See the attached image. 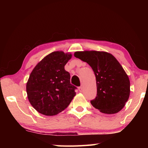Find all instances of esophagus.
<instances>
[{
	"mask_svg": "<svg viewBox=\"0 0 148 148\" xmlns=\"http://www.w3.org/2000/svg\"><path fill=\"white\" fill-rule=\"evenodd\" d=\"M83 89H84L83 86H80V87H79V91L80 92H82V91H83Z\"/></svg>",
	"mask_w": 148,
	"mask_h": 148,
	"instance_id": "1",
	"label": "esophagus"
}]
</instances>
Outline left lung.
<instances>
[{"label":"left lung","mask_w":148,"mask_h":148,"mask_svg":"<svg viewBox=\"0 0 148 148\" xmlns=\"http://www.w3.org/2000/svg\"><path fill=\"white\" fill-rule=\"evenodd\" d=\"M74 56L86 62L93 71L97 93L91 101L102 113L114 114L125 106L130 95V81L118 61L105 51H76Z\"/></svg>","instance_id":"obj_1"}]
</instances>
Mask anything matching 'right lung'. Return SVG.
I'll list each match as a JSON object with an SVG mask.
<instances>
[{
    "label": "right lung",
    "instance_id": "right-lung-1",
    "mask_svg": "<svg viewBox=\"0 0 148 148\" xmlns=\"http://www.w3.org/2000/svg\"><path fill=\"white\" fill-rule=\"evenodd\" d=\"M72 54L54 51L40 61L27 81V97L32 107L45 116L58 114L66 108L76 95V87L64 70Z\"/></svg>",
    "mask_w": 148,
    "mask_h": 148
}]
</instances>
